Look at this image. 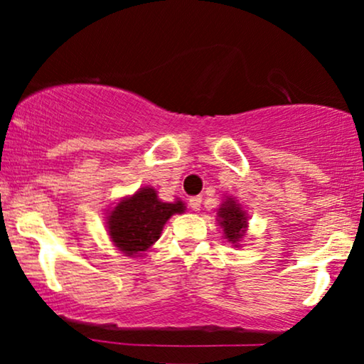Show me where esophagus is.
I'll list each match as a JSON object with an SVG mask.
<instances>
[{
  "instance_id": "1",
  "label": "esophagus",
  "mask_w": 364,
  "mask_h": 364,
  "mask_svg": "<svg viewBox=\"0 0 364 364\" xmlns=\"http://www.w3.org/2000/svg\"><path fill=\"white\" fill-rule=\"evenodd\" d=\"M190 207L191 210H200V207H202V196H191L190 198Z\"/></svg>"
}]
</instances>
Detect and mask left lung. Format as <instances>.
I'll use <instances>...</instances> for the list:
<instances>
[{
	"label": "left lung",
	"instance_id": "8db88e82",
	"mask_svg": "<svg viewBox=\"0 0 364 364\" xmlns=\"http://www.w3.org/2000/svg\"><path fill=\"white\" fill-rule=\"evenodd\" d=\"M219 217V225L224 231V240L235 246H240L241 237L245 236L246 228H248V215L243 207L236 202L235 198H225V202L217 210Z\"/></svg>",
	"mask_w": 364,
	"mask_h": 364
}]
</instances>
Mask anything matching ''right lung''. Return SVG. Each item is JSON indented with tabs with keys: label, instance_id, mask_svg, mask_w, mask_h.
<instances>
[{
	"label": "right lung",
	"instance_id": "1",
	"mask_svg": "<svg viewBox=\"0 0 364 364\" xmlns=\"http://www.w3.org/2000/svg\"><path fill=\"white\" fill-rule=\"evenodd\" d=\"M181 212H185L181 200L162 202L154 188L144 186L107 210V232L119 252L127 257H141L159 240L171 215Z\"/></svg>",
	"mask_w": 364,
	"mask_h": 364
}]
</instances>
